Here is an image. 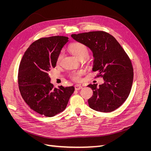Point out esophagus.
<instances>
[{
	"label": "esophagus",
	"mask_w": 151,
	"mask_h": 151,
	"mask_svg": "<svg viewBox=\"0 0 151 151\" xmlns=\"http://www.w3.org/2000/svg\"><path fill=\"white\" fill-rule=\"evenodd\" d=\"M74 88H75V89H76V90H79V89L83 88V86H82L80 85V84H76V85L74 86Z\"/></svg>",
	"instance_id": "34e87169"
}]
</instances>
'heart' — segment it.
I'll list each match as a JSON object with an SVG mask.
<instances>
[{"mask_svg": "<svg viewBox=\"0 0 151 151\" xmlns=\"http://www.w3.org/2000/svg\"><path fill=\"white\" fill-rule=\"evenodd\" d=\"M69 51L74 55L75 57L79 60L82 58H85L88 56L89 55V49L88 47L83 43L75 42L70 44L68 47ZM63 53L61 52L58 55L57 57V62H59L62 58ZM85 73L84 70H79L77 71L72 72L69 74L70 79L73 81L79 82L81 81V77Z\"/></svg>", "mask_w": 151, "mask_h": 151, "instance_id": "b5f03b06", "label": "heart"}]
</instances>
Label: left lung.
<instances>
[{"mask_svg":"<svg viewBox=\"0 0 151 151\" xmlns=\"http://www.w3.org/2000/svg\"><path fill=\"white\" fill-rule=\"evenodd\" d=\"M76 41L83 43L93 52V70L96 77H101L104 83L89 84L93 95L89 106L96 111L111 112L119 108L129 97L134 79V68L129 57L112 35L102 31L73 34Z\"/></svg>","mask_w":151,"mask_h":151,"instance_id":"obj_1","label":"left lung"}]
</instances>
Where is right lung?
Wrapping results in <instances>:
<instances>
[{"label":"right lung","mask_w":151,"mask_h":151,"mask_svg":"<svg viewBox=\"0 0 151 151\" xmlns=\"http://www.w3.org/2000/svg\"><path fill=\"white\" fill-rule=\"evenodd\" d=\"M68 39L63 36L38 39L26 50L20 62L18 84L21 96L31 109L45 116L64 110L74 91L73 86L54 88L48 76Z\"/></svg>","instance_id":"add662e5"}]
</instances>
